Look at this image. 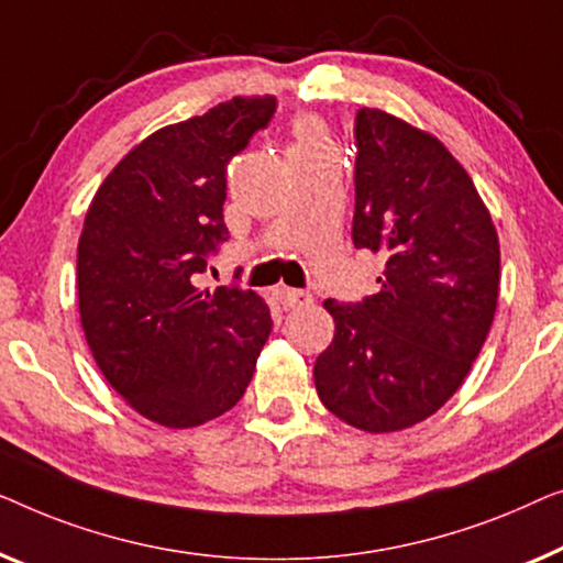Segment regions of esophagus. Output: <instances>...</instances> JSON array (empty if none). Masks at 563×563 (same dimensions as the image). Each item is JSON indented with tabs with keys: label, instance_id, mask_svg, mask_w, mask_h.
I'll use <instances>...</instances> for the list:
<instances>
[{
	"label": "esophagus",
	"instance_id": "34e87169",
	"mask_svg": "<svg viewBox=\"0 0 563 563\" xmlns=\"http://www.w3.org/2000/svg\"><path fill=\"white\" fill-rule=\"evenodd\" d=\"M280 300L285 308H308L313 303V296L306 290H292V288H283L280 290Z\"/></svg>",
	"mask_w": 563,
	"mask_h": 563
}]
</instances>
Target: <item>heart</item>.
I'll return each instance as SVG.
<instances>
[{"instance_id": "1", "label": "heart", "mask_w": 563, "mask_h": 563, "mask_svg": "<svg viewBox=\"0 0 563 563\" xmlns=\"http://www.w3.org/2000/svg\"><path fill=\"white\" fill-rule=\"evenodd\" d=\"M292 137H296V155L308 153H331V140L323 124L316 117H298L292 122Z\"/></svg>"}]
</instances>
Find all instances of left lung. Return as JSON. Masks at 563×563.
<instances>
[{
	"label": "left lung",
	"mask_w": 563,
	"mask_h": 563,
	"mask_svg": "<svg viewBox=\"0 0 563 563\" xmlns=\"http://www.w3.org/2000/svg\"><path fill=\"white\" fill-rule=\"evenodd\" d=\"M352 240L379 252V292L323 308L334 339L313 364L323 406L354 429L426 421L462 387L495 321L500 240L464 165L437 134L357 112Z\"/></svg>",
	"instance_id": "1"
}]
</instances>
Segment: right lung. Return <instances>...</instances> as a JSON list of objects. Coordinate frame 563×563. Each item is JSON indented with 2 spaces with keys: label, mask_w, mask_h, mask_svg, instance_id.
I'll list each match as a JSON object with an SVG mask.
<instances>
[{
  "label": "right lung",
  "mask_w": 563,
  "mask_h": 563,
  "mask_svg": "<svg viewBox=\"0 0 563 563\" xmlns=\"http://www.w3.org/2000/svg\"><path fill=\"white\" fill-rule=\"evenodd\" d=\"M273 97L161 126L104 178L78 236V313L107 383L142 418L194 429L247 390L273 321L255 290L196 288L227 240V163L271 122Z\"/></svg>",
  "instance_id": "right-lung-1"
}]
</instances>
